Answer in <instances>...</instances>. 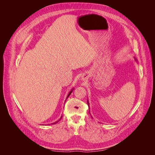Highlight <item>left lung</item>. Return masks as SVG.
Instances as JSON below:
<instances>
[{"mask_svg":"<svg viewBox=\"0 0 155 155\" xmlns=\"http://www.w3.org/2000/svg\"><path fill=\"white\" fill-rule=\"evenodd\" d=\"M135 61H137V59H136V58H135ZM87 104H88V105H89V104H88V101H87Z\"/></svg>","mask_w":155,"mask_h":155,"instance_id":"1","label":"left lung"}]
</instances>
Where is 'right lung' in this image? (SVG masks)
Instances as JSON below:
<instances>
[{"label": "right lung", "instance_id": "right-lung-1", "mask_svg": "<svg viewBox=\"0 0 155 155\" xmlns=\"http://www.w3.org/2000/svg\"><path fill=\"white\" fill-rule=\"evenodd\" d=\"M73 90H74V88H72V90H71V91H70V92H69V94H68V96H67V98H68V96H70V94H71V93L72 92ZM67 99H66V100H67ZM61 118H62V116H61V118H60V119L59 120H59H60L61 119ZM59 121H56V122H54V123H53V124H56V123H58Z\"/></svg>", "mask_w": 155, "mask_h": 155}]
</instances>
